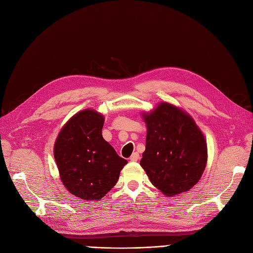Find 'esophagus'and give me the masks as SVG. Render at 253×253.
<instances>
[{
    "label": "esophagus",
    "instance_id": "esophagus-1",
    "mask_svg": "<svg viewBox=\"0 0 253 253\" xmlns=\"http://www.w3.org/2000/svg\"><path fill=\"white\" fill-rule=\"evenodd\" d=\"M130 162H137L139 160V154L137 152H134L131 156H130Z\"/></svg>",
    "mask_w": 253,
    "mask_h": 253
}]
</instances>
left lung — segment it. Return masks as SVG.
<instances>
[{
    "instance_id": "obj_1",
    "label": "left lung",
    "mask_w": 253,
    "mask_h": 253,
    "mask_svg": "<svg viewBox=\"0 0 253 253\" xmlns=\"http://www.w3.org/2000/svg\"><path fill=\"white\" fill-rule=\"evenodd\" d=\"M142 117L147 136L139 165L165 196L188 192L200 180L208 163V145L200 128L188 112L168 102H160Z\"/></svg>"
}]
</instances>
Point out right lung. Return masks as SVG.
Listing matches in <instances>:
<instances>
[{
    "label": "right lung",
    "mask_w": 253,
    "mask_h": 253,
    "mask_svg": "<svg viewBox=\"0 0 253 253\" xmlns=\"http://www.w3.org/2000/svg\"><path fill=\"white\" fill-rule=\"evenodd\" d=\"M103 125L104 116L95 109H83L64 124L54 144L64 188L86 201L104 197L127 164L103 138Z\"/></svg>",
    "instance_id": "obj_1"
}]
</instances>
